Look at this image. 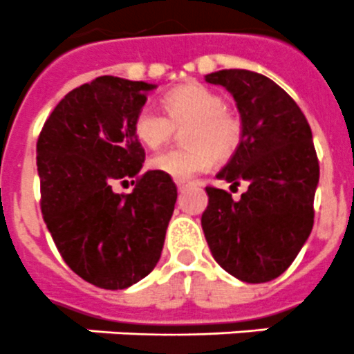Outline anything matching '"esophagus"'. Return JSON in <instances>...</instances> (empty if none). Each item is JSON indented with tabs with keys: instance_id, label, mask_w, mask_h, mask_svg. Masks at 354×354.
Wrapping results in <instances>:
<instances>
[{
	"instance_id": "esophagus-1",
	"label": "esophagus",
	"mask_w": 354,
	"mask_h": 354,
	"mask_svg": "<svg viewBox=\"0 0 354 354\" xmlns=\"http://www.w3.org/2000/svg\"><path fill=\"white\" fill-rule=\"evenodd\" d=\"M189 185H190V181H187V180H176L178 190H183V189H185V187H189Z\"/></svg>"
}]
</instances>
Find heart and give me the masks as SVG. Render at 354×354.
<instances>
[{"instance_id": "1", "label": "heart", "mask_w": 354, "mask_h": 354, "mask_svg": "<svg viewBox=\"0 0 354 354\" xmlns=\"http://www.w3.org/2000/svg\"><path fill=\"white\" fill-rule=\"evenodd\" d=\"M164 112L146 104L135 115V137L149 149L173 139L176 128H185L187 147L169 149L153 156L149 165L174 180H190L208 171L217 158L235 155L242 142L244 126L241 118L226 109L219 92L196 82H189L167 92Z\"/></svg>"}]
</instances>
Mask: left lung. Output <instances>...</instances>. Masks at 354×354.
Segmentation results:
<instances>
[{
    "mask_svg": "<svg viewBox=\"0 0 354 354\" xmlns=\"http://www.w3.org/2000/svg\"><path fill=\"white\" fill-rule=\"evenodd\" d=\"M232 92L242 142L217 178L248 183L241 199L207 187L201 226L215 262L245 283H266L290 267L313 226L319 160L305 113L267 76L223 69L205 76Z\"/></svg>",
    "mask_w": 354,
    "mask_h": 354,
    "instance_id": "left-lung-1",
    "label": "left lung"
}]
</instances>
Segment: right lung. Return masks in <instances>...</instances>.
I'll list each match as a JSON object with an SVG mask.
<instances>
[{
	"instance_id": "add662e5",
	"label": "right lung",
	"mask_w": 354,
	"mask_h": 354,
	"mask_svg": "<svg viewBox=\"0 0 354 354\" xmlns=\"http://www.w3.org/2000/svg\"><path fill=\"white\" fill-rule=\"evenodd\" d=\"M156 85L100 76L64 97L37 140L41 210L64 262L80 278L118 290L158 263L178 190L147 171L133 121ZM128 180L130 195L111 187Z\"/></svg>"
}]
</instances>
